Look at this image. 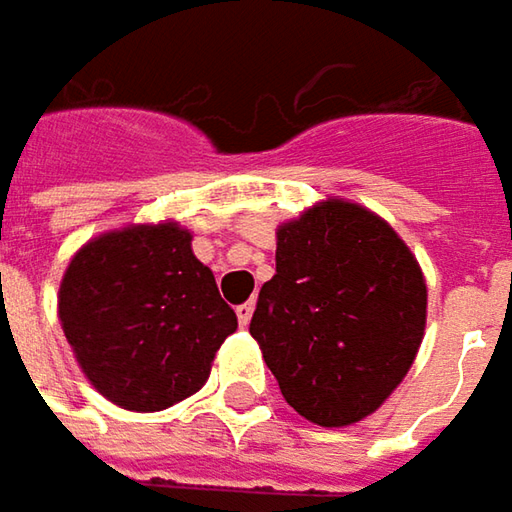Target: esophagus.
Wrapping results in <instances>:
<instances>
[{"label":"esophagus","mask_w":512,"mask_h":512,"mask_svg":"<svg viewBox=\"0 0 512 512\" xmlns=\"http://www.w3.org/2000/svg\"><path fill=\"white\" fill-rule=\"evenodd\" d=\"M235 311H238L240 326H249V320H252V314H255V300H246V303H240Z\"/></svg>","instance_id":"esophagus-1"}]
</instances>
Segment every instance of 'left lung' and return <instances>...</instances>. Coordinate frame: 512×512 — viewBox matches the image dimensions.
<instances>
[{"label": "left lung", "instance_id": "8db88e82", "mask_svg": "<svg viewBox=\"0 0 512 512\" xmlns=\"http://www.w3.org/2000/svg\"><path fill=\"white\" fill-rule=\"evenodd\" d=\"M274 260L249 334L280 394L323 428L371 416L422 345L428 286L416 257L379 215L328 198L277 229Z\"/></svg>", "mask_w": 512, "mask_h": 512}]
</instances>
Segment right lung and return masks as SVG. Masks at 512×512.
<instances>
[{
  "instance_id": "right-lung-1",
  "label": "right lung",
  "mask_w": 512,
  "mask_h": 512,
  "mask_svg": "<svg viewBox=\"0 0 512 512\" xmlns=\"http://www.w3.org/2000/svg\"><path fill=\"white\" fill-rule=\"evenodd\" d=\"M59 320L98 394L144 414L201 391L238 328L212 269L192 255V232L172 221L84 243L59 286Z\"/></svg>"
}]
</instances>
